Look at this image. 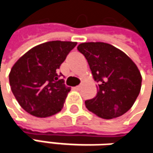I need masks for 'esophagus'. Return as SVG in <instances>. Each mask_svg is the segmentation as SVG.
<instances>
[{
  "label": "esophagus",
  "instance_id": "34e87169",
  "mask_svg": "<svg viewBox=\"0 0 153 153\" xmlns=\"http://www.w3.org/2000/svg\"><path fill=\"white\" fill-rule=\"evenodd\" d=\"M80 88V85H79V86H76V87H74V89H76V90H79Z\"/></svg>",
  "mask_w": 153,
  "mask_h": 153
}]
</instances>
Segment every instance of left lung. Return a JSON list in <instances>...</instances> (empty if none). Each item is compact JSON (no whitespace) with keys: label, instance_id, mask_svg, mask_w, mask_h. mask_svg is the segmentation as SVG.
<instances>
[{"label":"left lung","instance_id":"8db88e82","mask_svg":"<svg viewBox=\"0 0 153 153\" xmlns=\"http://www.w3.org/2000/svg\"><path fill=\"white\" fill-rule=\"evenodd\" d=\"M78 50L86 57L97 94L86 100L88 111L103 119L117 118L134 105L141 89L142 76L136 64L121 50L105 42H85Z\"/></svg>","mask_w":153,"mask_h":153}]
</instances>
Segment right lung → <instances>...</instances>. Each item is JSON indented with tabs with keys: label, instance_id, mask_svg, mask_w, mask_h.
I'll use <instances>...</instances> for the list:
<instances>
[{
	"label": "right lung",
	"instance_id": "obj_1",
	"mask_svg": "<svg viewBox=\"0 0 153 153\" xmlns=\"http://www.w3.org/2000/svg\"><path fill=\"white\" fill-rule=\"evenodd\" d=\"M77 42L53 41L31 48L13 65L9 75L16 101L25 111L46 118L59 112L70 87L56 73Z\"/></svg>",
	"mask_w": 153,
	"mask_h": 153
}]
</instances>
